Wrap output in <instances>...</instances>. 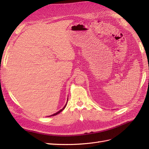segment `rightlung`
Instances as JSON below:
<instances>
[{
	"mask_svg": "<svg viewBox=\"0 0 149 149\" xmlns=\"http://www.w3.org/2000/svg\"><path fill=\"white\" fill-rule=\"evenodd\" d=\"M66 105H67V103H66V104H65V105L64 106V107L62 109H61L60 110V111H59L58 112H56V113H54V114H53V115H50V116H54V115H56L57 114H58V113H59L61 112V111H63V110L65 109V106H66ZM50 116H49V117H50Z\"/></svg>",
	"mask_w": 149,
	"mask_h": 149,
	"instance_id": "right-lung-1",
	"label": "right lung"
}]
</instances>
